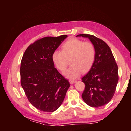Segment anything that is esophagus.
Segmentation results:
<instances>
[{
  "instance_id": "34e87169",
  "label": "esophagus",
  "mask_w": 131,
  "mask_h": 131,
  "mask_svg": "<svg viewBox=\"0 0 131 131\" xmlns=\"http://www.w3.org/2000/svg\"><path fill=\"white\" fill-rule=\"evenodd\" d=\"M77 81L76 80H69V82L71 84H74L75 82H76Z\"/></svg>"
}]
</instances>
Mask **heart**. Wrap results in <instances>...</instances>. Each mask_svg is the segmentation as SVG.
<instances>
[{
  "label": "heart",
  "mask_w": 131,
  "mask_h": 131,
  "mask_svg": "<svg viewBox=\"0 0 131 131\" xmlns=\"http://www.w3.org/2000/svg\"><path fill=\"white\" fill-rule=\"evenodd\" d=\"M95 59L96 50L93 43L76 38L69 39L62 45L61 51L56 50L52 54L54 66L61 72L66 69L70 59L72 66L63 73V75L70 79H77L83 72H89Z\"/></svg>",
  "instance_id": "obj_1"
}]
</instances>
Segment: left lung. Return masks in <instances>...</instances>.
Here are the masks:
<instances>
[{
  "instance_id": "8db88e82",
  "label": "left lung",
  "mask_w": 131,
  "mask_h": 131,
  "mask_svg": "<svg viewBox=\"0 0 131 131\" xmlns=\"http://www.w3.org/2000/svg\"><path fill=\"white\" fill-rule=\"evenodd\" d=\"M77 37L88 38L96 50L94 64L81 79L85 85L82 98L90 106H104L111 101L115 92L118 80L117 65L110 47L104 41L90 34Z\"/></svg>"
}]
</instances>
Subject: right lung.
<instances>
[{
  "mask_svg": "<svg viewBox=\"0 0 131 131\" xmlns=\"http://www.w3.org/2000/svg\"><path fill=\"white\" fill-rule=\"evenodd\" d=\"M67 35L43 38L29 45L23 55L21 84L28 100L35 108L53 112L62 104L70 84L54 68L52 54Z\"/></svg>",
  "mask_w": 131,
  "mask_h": 131,
  "instance_id": "add662e5",
  "label": "right lung"
}]
</instances>
